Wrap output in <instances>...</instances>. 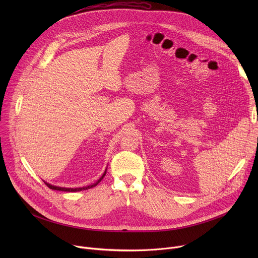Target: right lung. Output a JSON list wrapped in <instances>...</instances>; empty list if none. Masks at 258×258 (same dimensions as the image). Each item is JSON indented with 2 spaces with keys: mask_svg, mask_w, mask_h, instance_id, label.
I'll list each match as a JSON object with an SVG mask.
<instances>
[{
  "mask_svg": "<svg viewBox=\"0 0 258 258\" xmlns=\"http://www.w3.org/2000/svg\"><path fill=\"white\" fill-rule=\"evenodd\" d=\"M105 174H106V171L103 173V175L95 182V183H93V185H90V186H87V187H83V188H61V187H56V186H52V185H50V183H48V182H46V181H44L46 185H47V187H49L50 189H52V190H57V191H63V192H78V191H83V190H88V189H91V188H94V187H96L98 183L103 179V177L105 176Z\"/></svg>",
  "mask_w": 258,
  "mask_h": 258,
  "instance_id": "obj_1",
  "label": "right lung"
}]
</instances>
